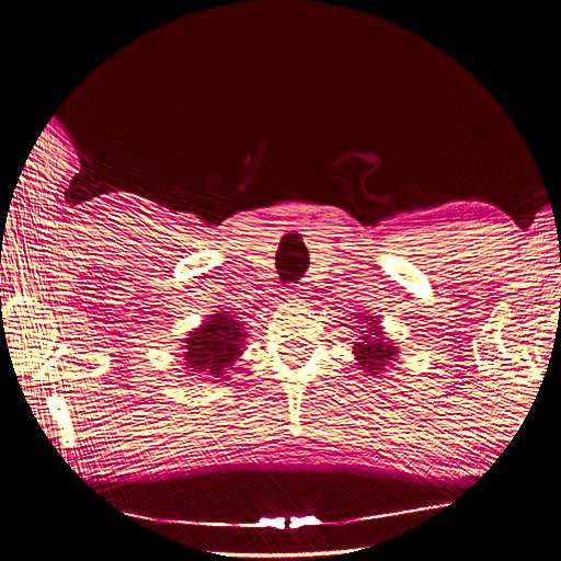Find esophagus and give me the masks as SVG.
Returning <instances> with one entry per match:
<instances>
[{"mask_svg":"<svg viewBox=\"0 0 561 561\" xmlns=\"http://www.w3.org/2000/svg\"><path fill=\"white\" fill-rule=\"evenodd\" d=\"M285 297H287V301H301V297H307V295H304V293H299V290H297V293L293 290L290 295H285Z\"/></svg>","mask_w":561,"mask_h":561,"instance_id":"esophagus-1","label":"esophagus"}]
</instances>
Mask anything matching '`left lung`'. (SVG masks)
<instances>
[{"instance_id":"obj_1","label":"left lung","mask_w":561,"mask_h":561,"mask_svg":"<svg viewBox=\"0 0 561 561\" xmlns=\"http://www.w3.org/2000/svg\"><path fill=\"white\" fill-rule=\"evenodd\" d=\"M358 316V339L353 342V355L367 377H381L388 367L398 360V344L390 342L381 328V318L375 313H355Z\"/></svg>"}]
</instances>
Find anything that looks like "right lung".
<instances>
[{
    "label": "right lung",
    "instance_id": "1",
    "mask_svg": "<svg viewBox=\"0 0 561 561\" xmlns=\"http://www.w3.org/2000/svg\"><path fill=\"white\" fill-rule=\"evenodd\" d=\"M248 336L243 322L231 311L206 316L203 325L194 328L182 342L186 377H203V381L229 379V369L243 355Z\"/></svg>",
    "mask_w": 561,
    "mask_h": 561
}]
</instances>
